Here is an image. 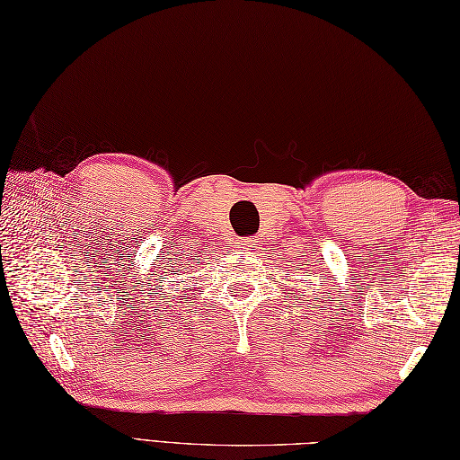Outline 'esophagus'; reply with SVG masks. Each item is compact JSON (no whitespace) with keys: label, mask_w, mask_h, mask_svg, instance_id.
<instances>
[{"label":"esophagus","mask_w":460,"mask_h":460,"mask_svg":"<svg viewBox=\"0 0 460 460\" xmlns=\"http://www.w3.org/2000/svg\"><path fill=\"white\" fill-rule=\"evenodd\" d=\"M239 244H241V249H247V251H254L256 249V239H252V237H244V239H241L239 241Z\"/></svg>","instance_id":"34e87169"}]
</instances>
